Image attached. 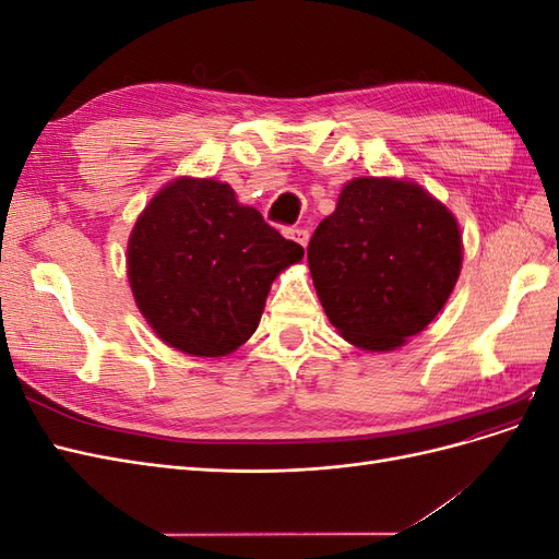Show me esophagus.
Returning a JSON list of instances; mask_svg holds the SVG:
<instances>
[{
  "instance_id": "1",
  "label": "esophagus",
  "mask_w": 559,
  "mask_h": 559,
  "mask_svg": "<svg viewBox=\"0 0 559 559\" xmlns=\"http://www.w3.org/2000/svg\"><path fill=\"white\" fill-rule=\"evenodd\" d=\"M284 235H286V240H294V242L300 245L302 249L308 247V240H310V233H308V230H302V228H286Z\"/></svg>"
}]
</instances>
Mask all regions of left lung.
<instances>
[{
    "label": "left lung",
    "mask_w": 559,
    "mask_h": 559,
    "mask_svg": "<svg viewBox=\"0 0 559 559\" xmlns=\"http://www.w3.org/2000/svg\"><path fill=\"white\" fill-rule=\"evenodd\" d=\"M331 324L361 349H396L441 312L462 267L456 218L417 183L359 177L308 245Z\"/></svg>",
    "instance_id": "obj_1"
}]
</instances>
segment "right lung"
I'll return each instance as SVG.
<instances>
[{
    "instance_id": "add662e5",
    "label": "right lung",
    "mask_w": 559,
    "mask_h": 559,
    "mask_svg": "<svg viewBox=\"0 0 559 559\" xmlns=\"http://www.w3.org/2000/svg\"><path fill=\"white\" fill-rule=\"evenodd\" d=\"M302 247L284 240L228 183L177 179L134 224L128 277L160 341L193 357H224L257 331L270 284Z\"/></svg>"
}]
</instances>
